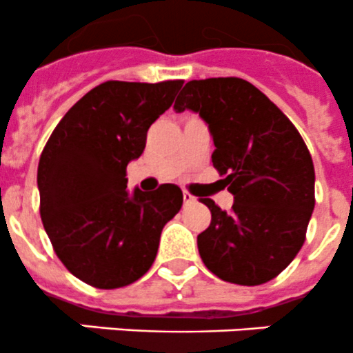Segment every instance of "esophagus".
<instances>
[{"mask_svg": "<svg viewBox=\"0 0 353 353\" xmlns=\"http://www.w3.org/2000/svg\"><path fill=\"white\" fill-rule=\"evenodd\" d=\"M195 201H197V199H195L194 195H190L188 192H183V204H194Z\"/></svg>", "mask_w": 353, "mask_h": 353, "instance_id": "esophagus-1", "label": "esophagus"}]
</instances>
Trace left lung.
Here are the masks:
<instances>
[{
  "instance_id": "8db88e82",
  "label": "left lung",
  "mask_w": 353,
  "mask_h": 353,
  "mask_svg": "<svg viewBox=\"0 0 353 353\" xmlns=\"http://www.w3.org/2000/svg\"><path fill=\"white\" fill-rule=\"evenodd\" d=\"M173 108L205 121L212 165L235 201L226 212L201 199L211 211V225L197 235L205 268L247 287L273 280L303 245L316 204L305 142L276 104L236 77L190 80Z\"/></svg>"
}]
</instances>
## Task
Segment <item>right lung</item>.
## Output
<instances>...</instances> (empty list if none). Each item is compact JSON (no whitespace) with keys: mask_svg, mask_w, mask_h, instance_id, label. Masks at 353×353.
Instances as JSON below:
<instances>
[{"mask_svg":"<svg viewBox=\"0 0 353 353\" xmlns=\"http://www.w3.org/2000/svg\"><path fill=\"white\" fill-rule=\"evenodd\" d=\"M181 85L183 80L101 83L70 108L41 154L44 230L66 270L90 287L111 290L144 276L163 228L180 211V187L130 194L125 176Z\"/></svg>","mask_w":353,"mask_h":353,"instance_id":"1","label":"right lung"}]
</instances>
